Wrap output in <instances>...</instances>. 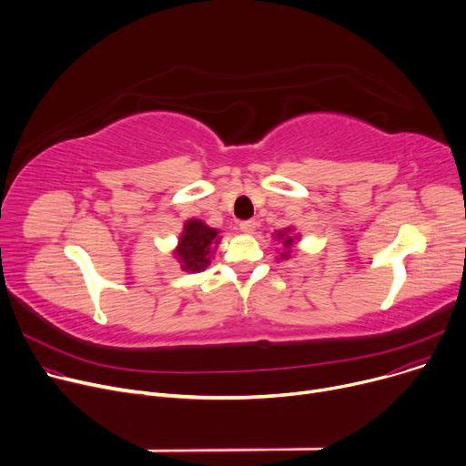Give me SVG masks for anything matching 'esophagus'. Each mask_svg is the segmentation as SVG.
<instances>
[{
	"label": "esophagus",
	"instance_id": "obj_1",
	"mask_svg": "<svg viewBox=\"0 0 466 466\" xmlns=\"http://www.w3.org/2000/svg\"><path fill=\"white\" fill-rule=\"evenodd\" d=\"M256 220H246V222H240L238 224V229H240V233H244V235H252L254 231H256Z\"/></svg>",
	"mask_w": 466,
	"mask_h": 466
}]
</instances>
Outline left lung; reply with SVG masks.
<instances>
[{"mask_svg":"<svg viewBox=\"0 0 466 466\" xmlns=\"http://www.w3.org/2000/svg\"><path fill=\"white\" fill-rule=\"evenodd\" d=\"M272 237L282 242V252H280L279 259H289L291 258V248L299 242L300 235L295 233V229L289 226V228H284L280 231H275V233H272Z\"/></svg>","mask_w":466,"mask_h":466,"instance_id":"left-lung-1","label":"left lung"}]
</instances>
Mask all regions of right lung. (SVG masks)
Returning <instances> with one entry per match:
<instances>
[{"label":"right lung","instance_id":"1","mask_svg":"<svg viewBox=\"0 0 466 466\" xmlns=\"http://www.w3.org/2000/svg\"><path fill=\"white\" fill-rule=\"evenodd\" d=\"M220 240V231L208 228L199 218H189L184 222L173 256L182 270L201 272L210 265Z\"/></svg>","mask_w":466,"mask_h":466}]
</instances>
